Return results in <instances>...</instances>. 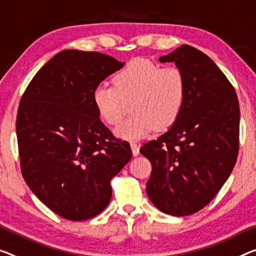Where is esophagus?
I'll use <instances>...</instances> for the list:
<instances>
[{
  "instance_id": "1",
  "label": "esophagus",
  "mask_w": 256,
  "mask_h": 256,
  "mask_svg": "<svg viewBox=\"0 0 256 256\" xmlns=\"http://www.w3.org/2000/svg\"><path fill=\"white\" fill-rule=\"evenodd\" d=\"M130 148H132V156H137L140 154V146H138V144L130 143Z\"/></svg>"
}]
</instances>
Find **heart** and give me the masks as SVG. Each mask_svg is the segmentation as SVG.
Listing matches in <instances>:
<instances>
[{"label": "heart", "mask_w": 256, "mask_h": 256, "mask_svg": "<svg viewBox=\"0 0 256 256\" xmlns=\"http://www.w3.org/2000/svg\"><path fill=\"white\" fill-rule=\"evenodd\" d=\"M113 84L98 86L92 100L98 116L110 126L119 124L130 105L132 114L114 129L122 140H137L154 128H170L186 103V76L175 66L162 68L148 60H132L116 74Z\"/></svg>", "instance_id": "1"}]
</instances>
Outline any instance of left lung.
<instances>
[{
  "mask_svg": "<svg viewBox=\"0 0 256 256\" xmlns=\"http://www.w3.org/2000/svg\"><path fill=\"white\" fill-rule=\"evenodd\" d=\"M175 62L186 81L183 110L168 130L140 148L150 160L148 199L159 210L186 216L218 194L239 150L238 98L222 70L202 51L183 44L159 58Z\"/></svg>",
  "mask_w": 256,
  "mask_h": 256,
  "instance_id": "1",
  "label": "left lung"
}]
</instances>
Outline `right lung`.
I'll list each match as a JSON object with an SVG mask.
<instances>
[{
	"instance_id": "1",
	"label": "right lung",
	"mask_w": 256,
	"mask_h": 256,
	"mask_svg": "<svg viewBox=\"0 0 256 256\" xmlns=\"http://www.w3.org/2000/svg\"><path fill=\"white\" fill-rule=\"evenodd\" d=\"M124 62L96 51L62 50L42 66L19 103L16 132L24 178L62 218H92L108 205L112 178L132 159L92 100L100 84Z\"/></svg>"
}]
</instances>
